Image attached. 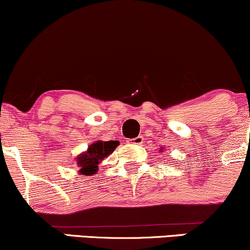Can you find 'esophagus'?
I'll return each mask as SVG.
<instances>
[{
	"instance_id": "obj_1",
	"label": "esophagus",
	"mask_w": 250,
	"mask_h": 250,
	"mask_svg": "<svg viewBox=\"0 0 250 250\" xmlns=\"http://www.w3.org/2000/svg\"><path fill=\"white\" fill-rule=\"evenodd\" d=\"M128 142L133 145H141L142 142H144V138H142V136H136V138L128 140Z\"/></svg>"
}]
</instances>
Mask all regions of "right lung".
Listing matches in <instances>:
<instances>
[{
	"label": "right lung",
	"instance_id": "right-lung-1",
	"mask_svg": "<svg viewBox=\"0 0 250 250\" xmlns=\"http://www.w3.org/2000/svg\"><path fill=\"white\" fill-rule=\"evenodd\" d=\"M119 146V141H97L90 145L84 154L77 158V165L81 167V173L84 175L95 173L98 164L104 160L109 154H111L115 148Z\"/></svg>",
	"mask_w": 250,
	"mask_h": 250
}]
</instances>
